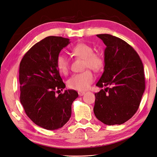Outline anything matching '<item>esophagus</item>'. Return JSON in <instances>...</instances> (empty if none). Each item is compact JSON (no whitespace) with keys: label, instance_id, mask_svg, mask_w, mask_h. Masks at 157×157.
Wrapping results in <instances>:
<instances>
[{"label":"esophagus","instance_id":"esophagus-1","mask_svg":"<svg viewBox=\"0 0 157 157\" xmlns=\"http://www.w3.org/2000/svg\"><path fill=\"white\" fill-rule=\"evenodd\" d=\"M78 95H79L80 96H83V95H84L85 92H82V91H78Z\"/></svg>","mask_w":157,"mask_h":157}]
</instances>
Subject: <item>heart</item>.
Segmentation results:
<instances>
[{
    "instance_id": "1",
    "label": "heart",
    "mask_w": 157,
    "mask_h": 157,
    "mask_svg": "<svg viewBox=\"0 0 157 157\" xmlns=\"http://www.w3.org/2000/svg\"><path fill=\"white\" fill-rule=\"evenodd\" d=\"M71 52L79 58L83 59L84 68H90L94 71H99L103 66V59L101 56L94 53L92 47L84 43L78 42L71 50ZM56 66L60 73L67 74L69 69V61L65 55L59 54L57 57ZM94 80L92 73L86 70L82 73L75 74L68 80V86L70 88L79 90H85L89 88Z\"/></svg>"
}]
</instances>
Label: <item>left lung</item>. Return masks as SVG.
Listing matches in <instances>:
<instances>
[{
  "label": "left lung",
  "instance_id": "left-lung-1",
  "mask_svg": "<svg viewBox=\"0 0 157 157\" xmlns=\"http://www.w3.org/2000/svg\"><path fill=\"white\" fill-rule=\"evenodd\" d=\"M106 48L104 71L96 86L95 116L107 125L122 124L134 116L145 90L144 65L139 55L126 42L109 34H99Z\"/></svg>",
  "mask_w": 157,
  "mask_h": 157
}]
</instances>
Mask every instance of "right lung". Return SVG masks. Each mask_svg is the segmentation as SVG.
I'll list each match as a JSON object with an SVG mask.
<instances>
[{
    "instance_id": "add662e5",
    "label": "right lung",
    "mask_w": 157,
    "mask_h": 157,
    "mask_svg": "<svg viewBox=\"0 0 157 157\" xmlns=\"http://www.w3.org/2000/svg\"><path fill=\"white\" fill-rule=\"evenodd\" d=\"M69 43L61 36L46 37L28 50L20 64V102L28 117L46 130L59 129L69 121L71 105L78 96L72 90L56 95L65 87L56 59Z\"/></svg>"
}]
</instances>
